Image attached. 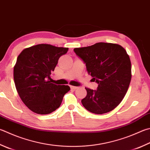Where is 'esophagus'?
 Segmentation results:
<instances>
[{"label":"esophagus","mask_w":150,"mask_h":150,"mask_svg":"<svg viewBox=\"0 0 150 150\" xmlns=\"http://www.w3.org/2000/svg\"><path fill=\"white\" fill-rule=\"evenodd\" d=\"M70 87H71V88L73 89V90H76L79 88L78 86H70Z\"/></svg>","instance_id":"esophagus-1"}]
</instances>
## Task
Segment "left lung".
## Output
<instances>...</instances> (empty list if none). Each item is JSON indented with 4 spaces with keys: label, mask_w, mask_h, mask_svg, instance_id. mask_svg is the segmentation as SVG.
<instances>
[{
    "label": "left lung",
    "mask_w": 150,
    "mask_h": 150,
    "mask_svg": "<svg viewBox=\"0 0 150 150\" xmlns=\"http://www.w3.org/2000/svg\"><path fill=\"white\" fill-rule=\"evenodd\" d=\"M73 50L98 84L95 91L85 88L83 105L95 114L110 112L121 103L129 88L132 76L129 56L121 45L113 43L98 42Z\"/></svg>",
    "instance_id": "1"
}]
</instances>
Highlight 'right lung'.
<instances>
[{"mask_svg": "<svg viewBox=\"0 0 150 150\" xmlns=\"http://www.w3.org/2000/svg\"><path fill=\"white\" fill-rule=\"evenodd\" d=\"M68 48L40 44L25 48L13 67V79L22 102L30 110L49 114L60 106L70 87L51 83L50 75Z\"/></svg>", "mask_w": 150, "mask_h": 150, "instance_id": "right-lung-1", "label": "right lung"}]
</instances>
